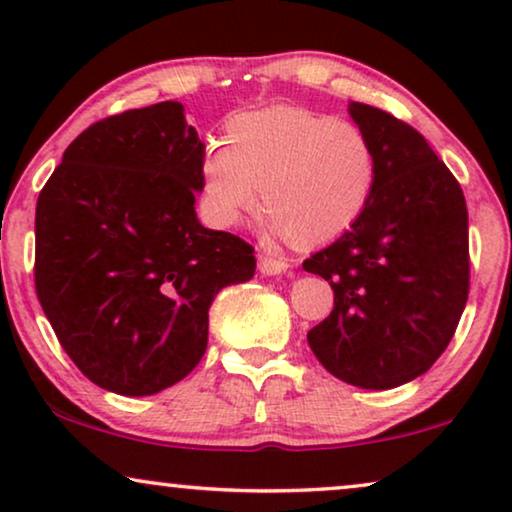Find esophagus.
<instances>
[{
	"mask_svg": "<svg viewBox=\"0 0 512 512\" xmlns=\"http://www.w3.org/2000/svg\"><path fill=\"white\" fill-rule=\"evenodd\" d=\"M291 268L289 258L279 256V254H261L258 256V270H261V275L265 277H272V275H282Z\"/></svg>",
	"mask_w": 512,
	"mask_h": 512,
	"instance_id": "1",
	"label": "esophagus"
}]
</instances>
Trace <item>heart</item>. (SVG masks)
Masks as SVG:
<instances>
[{"label": "heart", "instance_id": "obj_1", "mask_svg": "<svg viewBox=\"0 0 512 512\" xmlns=\"http://www.w3.org/2000/svg\"><path fill=\"white\" fill-rule=\"evenodd\" d=\"M375 174L361 128L298 107L233 116L226 142L207 144L200 165L202 200L219 226H237L261 195L265 228L303 242L331 240L352 226Z\"/></svg>", "mask_w": 512, "mask_h": 512}]
</instances>
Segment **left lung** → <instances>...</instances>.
<instances>
[{
    "mask_svg": "<svg viewBox=\"0 0 512 512\" xmlns=\"http://www.w3.org/2000/svg\"><path fill=\"white\" fill-rule=\"evenodd\" d=\"M349 116L375 153V186L349 230L303 263L335 293L307 333L328 373L394 389L426 373L468 300V209L452 172L408 123L370 104Z\"/></svg>",
    "mask_w": 512,
    "mask_h": 512,
    "instance_id": "left-lung-1",
    "label": "left lung"
}]
</instances>
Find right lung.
Returning a JSON list of instances; mask_svg holds the SVG:
<instances>
[{"instance_id":"right-lung-1","label":"right lung","mask_w":512,"mask_h":512,"mask_svg":"<svg viewBox=\"0 0 512 512\" xmlns=\"http://www.w3.org/2000/svg\"><path fill=\"white\" fill-rule=\"evenodd\" d=\"M202 156L184 104L158 102L83 130L39 193V303L69 359L114 394L184 380L216 293L256 272L247 242L195 214Z\"/></svg>"}]
</instances>
